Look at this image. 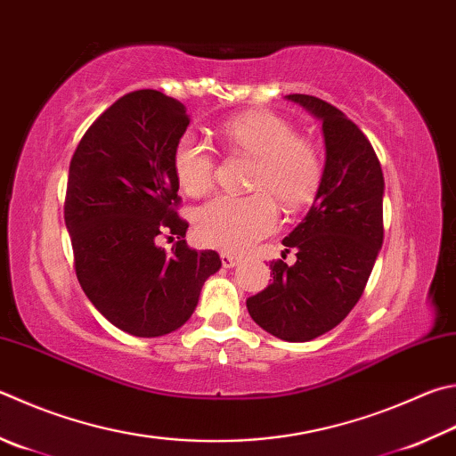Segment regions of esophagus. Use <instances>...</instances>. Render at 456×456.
<instances>
[{"instance_id": "esophagus-1", "label": "esophagus", "mask_w": 456, "mask_h": 456, "mask_svg": "<svg viewBox=\"0 0 456 456\" xmlns=\"http://www.w3.org/2000/svg\"><path fill=\"white\" fill-rule=\"evenodd\" d=\"M221 263L225 269H233L239 265V256L231 255V253H221Z\"/></svg>"}]
</instances>
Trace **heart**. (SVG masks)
Here are the masks:
<instances>
[{"instance_id":"obj_1","label":"heart","mask_w":456,"mask_h":456,"mask_svg":"<svg viewBox=\"0 0 456 456\" xmlns=\"http://www.w3.org/2000/svg\"><path fill=\"white\" fill-rule=\"evenodd\" d=\"M221 139L255 159L245 197L217 195L195 215L197 239L207 247L245 253L277 229L279 209L299 211L317 195L322 161L307 139L297 137L291 123L267 111L235 115L219 127ZM173 171L187 195H205L215 183V159L200 139L183 135L173 149Z\"/></svg>"}]
</instances>
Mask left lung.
Wrapping results in <instances>:
<instances>
[{
	"label": "left lung",
	"mask_w": 456,
	"mask_h": 456,
	"mask_svg": "<svg viewBox=\"0 0 456 456\" xmlns=\"http://www.w3.org/2000/svg\"><path fill=\"white\" fill-rule=\"evenodd\" d=\"M322 123L325 169L309 213L289 237L295 265L271 263L273 283L247 299L251 319L289 343L335 329L361 299L383 247L385 179L365 134L319 97L293 94Z\"/></svg>",
	"instance_id": "8db88e82"
}]
</instances>
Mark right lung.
<instances>
[{
    "instance_id": "add662e5",
    "label": "right lung",
    "mask_w": 456,
    "mask_h": 456,
    "mask_svg": "<svg viewBox=\"0 0 456 456\" xmlns=\"http://www.w3.org/2000/svg\"><path fill=\"white\" fill-rule=\"evenodd\" d=\"M189 126L185 105L155 89L118 99L94 121L69 163L65 227L77 281L103 317L135 337L185 325L201 287L221 267L185 241L173 149ZM159 234L180 241L171 254Z\"/></svg>"
}]
</instances>
